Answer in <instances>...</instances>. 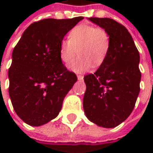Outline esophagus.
Wrapping results in <instances>:
<instances>
[{
    "label": "esophagus",
    "instance_id": "obj_1",
    "mask_svg": "<svg viewBox=\"0 0 153 153\" xmlns=\"http://www.w3.org/2000/svg\"><path fill=\"white\" fill-rule=\"evenodd\" d=\"M77 78H78V79H83V76L82 75H77Z\"/></svg>",
    "mask_w": 153,
    "mask_h": 153
}]
</instances>
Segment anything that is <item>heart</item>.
I'll list each match as a JSON object with an SVG mask.
<instances>
[{
    "label": "heart",
    "mask_w": 153,
    "mask_h": 153,
    "mask_svg": "<svg viewBox=\"0 0 153 153\" xmlns=\"http://www.w3.org/2000/svg\"><path fill=\"white\" fill-rule=\"evenodd\" d=\"M68 39L59 44V56L67 65L76 53L80 56L69 65V69L75 73H85L92 67H99L105 60L110 48V35L106 30L92 25L80 24L69 33Z\"/></svg>",
    "instance_id": "b5f03b06"
}]
</instances>
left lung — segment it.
<instances>
[{"label":"left lung","mask_w":153,"mask_h":153,"mask_svg":"<svg viewBox=\"0 0 153 153\" xmlns=\"http://www.w3.org/2000/svg\"><path fill=\"white\" fill-rule=\"evenodd\" d=\"M88 19L108 32L110 48L97 72L84 76L83 109L91 122L111 128L122 123L135 107L140 91V56L124 25L108 17Z\"/></svg>","instance_id":"8db88e82"}]
</instances>
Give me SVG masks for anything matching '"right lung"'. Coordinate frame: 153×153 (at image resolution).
<instances>
[{
  "label": "right lung",
  "instance_id": "obj_1",
  "mask_svg": "<svg viewBox=\"0 0 153 153\" xmlns=\"http://www.w3.org/2000/svg\"><path fill=\"white\" fill-rule=\"evenodd\" d=\"M46 18L30 25L13 49L9 69V94L18 117L42 126L55 119L64 98L77 81L59 56L65 35L82 20Z\"/></svg>",
  "mask_w": 153,
  "mask_h": 153
}]
</instances>
